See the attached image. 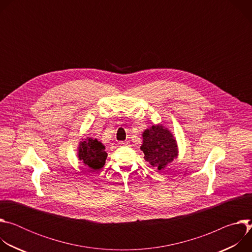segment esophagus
Listing matches in <instances>:
<instances>
[{"label":"esophagus","instance_id":"obj_1","mask_svg":"<svg viewBox=\"0 0 252 252\" xmlns=\"http://www.w3.org/2000/svg\"><path fill=\"white\" fill-rule=\"evenodd\" d=\"M119 145L121 147H128L129 146V142H127V141H120Z\"/></svg>","mask_w":252,"mask_h":252}]
</instances>
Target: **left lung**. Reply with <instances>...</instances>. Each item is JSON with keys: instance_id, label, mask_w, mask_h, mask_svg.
Listing matches in <instances>:
<instances>
[{"instance_id": "1", "label": "left lung", "mask_w": 252, "mask_h": 252, "mask_svg": "<svg viewBox=\"0 0 252 252\" xmlns=\"http://www.w3.org/2000/svg\"><path fill=\"white\" fill-rule=\"evenodd\" d=\"M142 137L143 142L140 150L145 154V159L158 170L163 169L177 158L176 141L164 126H153L143 131Z\"/></svg>"}]
</instances>
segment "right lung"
Instances as JSON below:
<instances>
[{"label":"right lung","instance_id":"obj_1","mask_svg":"<svg viewBox=\"0 0 252 252\" xmlns=\"http://www.w3.org/2000/svg\"><path fill=\"white\" fill-rule=\"evenodd\" d=\"M104 149V146L96 138L88 137L80 143L79 158L91 168L99 169L104 165L107 157Z\"/></svg>","mask_w":252,"mask_h":252}]
</instances>
